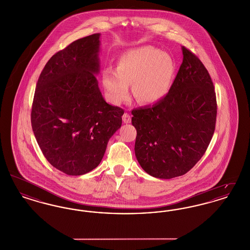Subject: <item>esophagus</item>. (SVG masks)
Segmentation results:
<instances>
[{
    "label": "esophagus",
    "mask_w": 250,
    "mask_h": 250,
    "mask_svg": "<svg viewBox=\"0 0 250 250\" xmlns=\"http://www.w3.org/2000/svg\"><path fill=\"white\" fill-rule=\"evenodd\" d=\"M123 121H124V123H125V124H129L131 122V115L129 113H125L124 115H123Z\"/></svg>",
    "instance_id": "34e87169"
}]
</instances>
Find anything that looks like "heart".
I'll use <instances>...</instances> for the list:
<instances>
[{"instance_id": "b5f03b06", "label": "heart", "mask_w": 250, "mask_h": 250, "mask_svg": "<svg viewBox=\"0 0 250 250\" xmlns=\"http://www.w3.org/2000/svg\"><path fill=\"white\" fill-rule=\"evenodd\" d=\"M175 73L174 61L166 52L151 46L132 48L120 56L116 70L103 71L107 98L115 105L128 99L130 84L135 98L154 104L168 93Z\"/></svg>"}]
</instances>
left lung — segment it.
<instances>
[{"mask_svg": "<svg viewBox=\"0 0 250 250\" xmlns=\"http://www.w3.org/2000/svg\"><path fill=\"white\" fill-rule=\"evenodd\" d=\"M183 62L166 96L134 108L135 155L143 169L159 179L189 171L207 150L216 121V97L201 60L182 47Z\"/></svg>", "mask_w": 250, "mask_h": 250, "instance_id": "1", "label": "left lung"}]
</instances>
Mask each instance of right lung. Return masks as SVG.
Wrapping results in <instances>:
<instances>
[{"instance_id": "right-lung-1", "label": "right lung", "mask_w": 250, "mask_h": 250, "mask_svg": "<svg viewBox=\"0 0 250 250\" xmlns=\"http://www.w3.org/2000/svg\"><path fill=\"white\" fill-rule=\"evenodd\" d=\"M99 38L78 39L48 60L33 101L32 127L43 155L73 176L99 165L125 112L107 104L99 90Z\"/></svg>"}]
</instances>
